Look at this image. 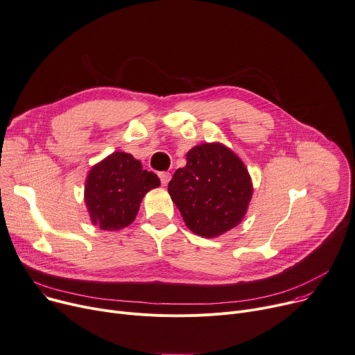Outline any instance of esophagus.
Instances as JSON below:
<instances>
[{
  "label": "esophagus",
  "instance_id": "1",
  "mask_svg": "<svg viewBox=\"0 0 355 355\" xmlns=\"http://www.w3.org/2000/svg\"><path fill=\"white\" fill-rule=\"evenodd\" d=\"M158 177H159V180H161V184H162V185H167V184L170 182V180H171V174H170V173H167V171L159 173V174H158Z\"/></svg>",
  "mask_w": 355,
  "mask_h": 355
}]
</instances>
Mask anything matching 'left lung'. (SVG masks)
<instances>
[{
	"label": "left lung",
	"instance_id": "obj_1",
	"mask_svg": "<svg viewBox=\"0 0 355 355\" xmlns=\"http://www.w3.org/2000/svg\"><path fill=\"white\" fill-rule=\"evenodd\" d=\"M185 225L205 239L237 227L252 197V182L240 157L220 143L196 146L187 165L168 184Z\"/></svg>",
	"mask_w": 355,
	"mask_h": 355
}]
</instances>
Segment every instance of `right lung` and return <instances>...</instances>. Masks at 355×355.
<instances>
[{
  "label": "right lung",
  "instance_id": "1",
  "mask_svg": "<svg viewBox=\"0 0 355 355\" xmlns=\"http://www.w3.org/2000/svg\"><path fill=\"white\" fill-rule=\"evenodd\" d=\"M159 185V178L143 170L131 154L115 151L89 170L84 200L94 225L116 231L130 225L144 196Z\"/></svg>",
  "mask_w": 355,
  "mask_h": 355
}]
</instances>
